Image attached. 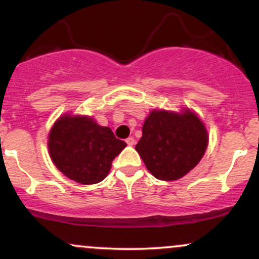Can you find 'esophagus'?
<instances>
[{
    "label": "esophagus",
    "mask_w": 259,
    "mask_h": 259,
    "mask_svg": "<svg viewBox=\"0 0 259 259\" xmlns=\"http://www.w3.org/2000/svg\"><path fill=\"white\" fill-rule=\"evenodd\" d=\"M125 142H126L127 145H129V146H133V145H135V139H134V138H127L125 140Z\"/></svg>",
    "instance_id": "1"
}]
</instances>
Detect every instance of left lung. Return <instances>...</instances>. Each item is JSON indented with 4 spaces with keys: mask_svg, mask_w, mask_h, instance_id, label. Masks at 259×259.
<instances>
[{
    "mask_svg": "<svg viewBox=\"0 0 259 259\" xmlns=\"http://www.w3.org/2000/svg\"><path fill=\"white\" fill-rule=\"evenodd\" d=\"M207 144L206 127L194 113L152 111L135 150L154 178L178 180L198 164Z\"/></svg>",
    "mask_w": 259,
    "mask_h": 259,
    "instance_id": "1",
    "label": "left lung"
}]
</instances>
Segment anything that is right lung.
Returning <instances> with one entry per match:
<instances>
[{"label":"right lung","mask_w":259,"mask_h":259,"mask_svg":"<svg viewBox=\"0 0 259 259\" xmlns=\"http://www.w3.org/2000/svg\"><path fill=\"white\" fill-rule=\"evenodd\" d=\"M125 146L109 127L86 117L59 118L49 136L50 156L56 167L65 177L84 185L105 179L112 160Z\"/></svg>","instance_id":"obj_1"}]
</instances>
